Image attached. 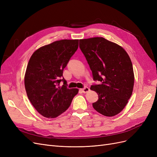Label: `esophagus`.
<instances>
[{
  "label": "esophagus",
  "mask_w": 157,
  "mask_h": 157,
  "mask_svg": "<svg viewBox=\"0 0 157 157\" xmlns=\"http://www.w3.org/2000/svg\"><path fill=\"white\" fill-rule=\"evenodd\" d=\"M81 91L83 93H87V92H88L90 91V88L88 87H84V88L81 89Z\"/></svg>",
  "instance_id": "obj_1"
}]
</instances>
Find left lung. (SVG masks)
Segmentation results:
<instances>
[{
	"instance_id": "left-lung-1",
	"label": "left lung",
	"mask_w": 157,
	"mask_h": 157,
	"mask_svg": "<svg viewBox=\"0 0 157 157\" xmlns=\"http://www.w3.org/2000/svg\"><path fill=\"white\" fill-rule=\"evenodd\" d=\"M79 47L94 80L101 82L90 87L99 98L92 103L94 109L104 116L117 115L126 105L134 88V74L129 56L122 47L103 37L80 39Z\"/></svg>"
}]
</instances>
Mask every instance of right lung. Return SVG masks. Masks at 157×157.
<instances>
[{"mask_svg": "<svg viewBox=\"0 0 157 157\" xmlns=\"http://www.w3.org/2000/svg\"><path fill=\"white\" fill-rule=\"evenodd\" d=\"M78 47V40L63 39L40 47L27 64L24 84L27 97L41 115L54 118L69 107L78 88L69 89L63 71ZM64 81L63 86L59 85Z\"/></svg>", "mask_w": 157, "mask_h": 157, "instance_id": "add662e5", "label": "right lung"}]
</instances>
